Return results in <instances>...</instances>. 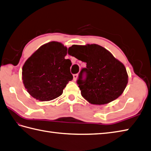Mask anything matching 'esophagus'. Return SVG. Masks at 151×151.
Here are the masks:
<instances>
[{
    "mask_svg": "<svg viewBox=\"0 0 151 151\" xmlns=\"http://www.w3.org/2000/svg\"><path fill=\"white\" fill-rule=\"evenodd\" d=\"M78 78V74H75V75H73V79L74 81H76V79Z\"/></svg>",
    "mask_w": 151,
    "mask_h": 151,
    "instance_id": "34e87169",
    "label": "esophagus"
}]
</instances>
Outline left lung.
<instances>
[{
  "mask_svg": "<svg viewBox=\"0 0 151 151\" xmlns=\"http://www.w3.org/2000/svg\"><path fill=\"white\" fill-rule=\"evenodd\" d=\"M70 47L76 51L73 56L86 63L76 83L89 103L107 104L123 93L128 83L127 70L109 51L96 44Z\"/></svg>",
  "mask_w": 151,
  "mask_h": 151,
  "instance_id": "1",
  "label": "left lung"
}]
</instances>
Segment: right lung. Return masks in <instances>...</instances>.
<instances>
[{"label":"right lung","instance_id":"1","mask_svg":"<svg viewBox=\"0 0 151 151\" xmlns=\"http://www.w3.org/2000/svg\"><path fill=\"white\" fill-rule=\"evenodd\" d=\"M67 47L52 41L40 47L22 67L24 87L37 100L49 101L62 94L73 76L70 71L71 62L65 59Z\"/></svg>","mask_w":151,"mask_h":151}]
</instances>
